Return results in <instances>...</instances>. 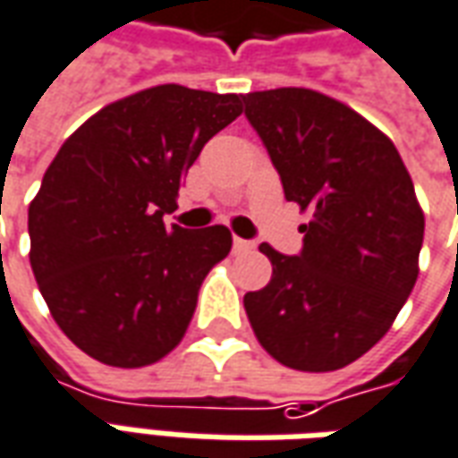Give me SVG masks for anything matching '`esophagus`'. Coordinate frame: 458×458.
<instances>
[{
  "label": "esophagus",
  "mask_w": 458,
  "mask_h": 458,
  "mask_svg": "<svg viewBox=\"0 0 458 458\" xmlns=\"http://www.w3.org/2000/svg\"><path fill=\"white\" fill-rule=\"evenodd\" d=\"M255 248V242H250V240H242V238H235L233 240V250L235 252H248Z\"/></svg>",
  "instance_id": "obj_1"
}]
</instances>
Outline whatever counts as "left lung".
Returning <instances> with one entry per match:
<instances>
[{
  "label": "left lung",
  "instance_id": "8db88e82",
  "mask_svg": "<svg viewBox=\"0 0 458 458\" xmlns=\"http://www.w3.org/2000/svg\"><path fill=\"white\" fill-rule=\"evenodd\" d=\"M287 200L310 210L300 255L267 242L273 277L242 305L267 354L300 372H335L386 335L419 275L424 213L382 131L312 89L242 96Z\"/></svg>",
  "mask_w": 458,
  "mask_h": 458
}]
</instances>
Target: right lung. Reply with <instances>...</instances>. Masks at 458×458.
I'll list each match as a JSON object with an SVG mask.
<instances>
[{
  "label": "right lung",
  "mask_w": 458,
  "mask_h": 458,
  "mask_svg": "<svg viewBox=\"0 0 458 458\" xmlns=\"http://www.w3.org/2000/svg\"><path fill=\"white\" fill-rule=\"evenodd\" d=\"M242 114L238 94L163 84L118 98L73 131L29 203V262L51 318L111 367L158 362L196 312L225 225L165 228L203 146Z\"/></svg>",
  "instance_id": "obj_1"
}]
</instances>
